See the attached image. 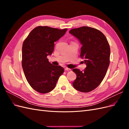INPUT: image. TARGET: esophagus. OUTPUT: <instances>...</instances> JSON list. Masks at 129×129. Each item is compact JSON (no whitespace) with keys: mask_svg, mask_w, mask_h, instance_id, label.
<instances>
[{"mask_svg":"<svg viewBox=\"0 0 129 129\" xmlns=\"http://www.w3.org/2000/svg\"><path fill=\"white\" fill-rule=\"evenodd\" d=\"M64 70H65L66 71H71V69H69V68H67V67H66V68H64Z\"/></svg>","mask_w":129,"mask_h":129,"instance_id":"esophagus-1","label":"esophagus"}]
</instances>
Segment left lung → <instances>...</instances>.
Here are the masks:
<instances>
[{
  "label": "left lung",
  "mask_w": 129,
  "mask_h": 129,
  "mask_svg": "<svg viewBox=\"0 0 129 129\" xmlns=\"http://www.w3.org/2000/svg\"><path fill=\"white\" fill-rule=\"evenodd\" d=\"M82 45L80 56L83 58L86 68L83 71L73 69L77 76L73 83L74 88L83 92L96 88L102 82L110 64V48L106 37L100 30L82 26L69 30Z\"/></svg>",
  "instance_id": "left-lung-1"
}]
</instances>
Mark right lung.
Here are the masks:
<instances>
[{
    "label": "right lung",
    "instance_id": "1",
    "mask_svg": "<svg viewBox=\"0 0 129 129\" xmlns=\"http://www.w3.org/2000/svg\"><path fill=\"white\" fill-rule=\"evenodd\" d=\"M67 30L39 26L31 31L23 42V71L30 87L39 92L51 91L64 72L63 68L53 65L47 57L53 53L54 42L64 36Z\"/></svg>",
    "mask_w": 129,
    "mask_h": 129
}]
</instances>
